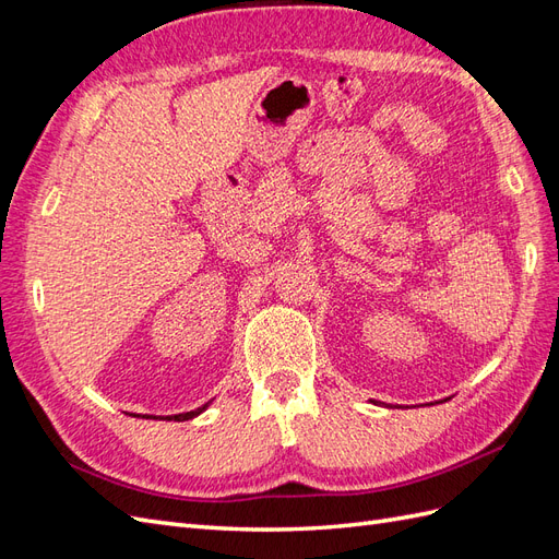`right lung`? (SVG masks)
Returning <instances> with one entry per match:
<instances>
[{
	"instance_id": "1",
	"label": "right lung",
	"mask_w": 559,
	"mask_h": 559,
	"mask_svg": "<svg viewBox=\"0 0 559 559\" xmlns=\"http://www.w3.org/2000/svg\"><path fill=\"white\" fill-rule=\"evenodd\" d=\"M207 405H210V403H205V405H202V408H195V411H191V413H181V415H170V417H165V419H175V421H183V419H191V417H195V415H200L202 411H205V408H207Z\"/></svg>"
}]
</instances>
